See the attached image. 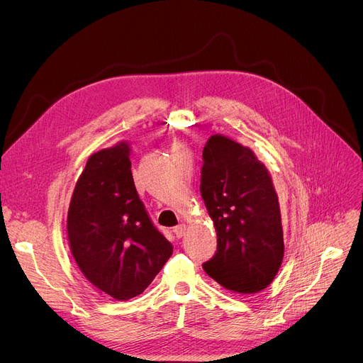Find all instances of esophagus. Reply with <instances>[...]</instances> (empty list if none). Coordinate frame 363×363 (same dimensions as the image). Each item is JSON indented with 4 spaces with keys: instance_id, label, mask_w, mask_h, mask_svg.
Returning <instances> with one entry per match:
<instances>
[{
    "instance_id": "34e87169",
    "label": "esophagus",
    "mask_w": 363,
    "mask_h": 363,
    "mask_svg": "<svg viewBox=\"0 0 363 363\" xmlns=\"http://www.w3.org/2000/svg\"><path fill=\"white\" fill-rule=\"evenodd\" d=\"M174 234H176V238H183L184 236V233H186V224H179V225H176L174 227Z\"/></svg>"
}]
</instances>
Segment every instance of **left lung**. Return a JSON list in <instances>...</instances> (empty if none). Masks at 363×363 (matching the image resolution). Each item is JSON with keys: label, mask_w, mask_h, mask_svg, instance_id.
Returning <instances> with one entry per match:
<instances>
[{"label": "left lung", "mask_w": 363, "mask_h": 363, "mask_svg": "<svg viewBox=\"0 0 363 363\" xmlns=\"http://www.w3.org/2000/svg\"><path fill=\"white\" fill-rule=\"evenodd\" d=\"M201 195L217 231V252L202 267L224 289L252 294L279 272L284 240L279 196L252 149L223 135L202 152Z\"/></svg>", "instance_id": "left-lung-1"}]
</instances>
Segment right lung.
<instances>
[{
    "mask_svg": "<svg viewBox=\"0 0 363 363\" xmlns=\"http://www.w3.org/2000/svg\"><path fill=\"white\" fill-rule=\"evenodd\" d=\"M130 168L127 142L92 154L67 214L77 267L92 286L117 301L143 293L173 253L139 199Z\"/></svg>",
    "mask_w": 363,
    "mask_h": 363,
    "instance_id": "right-lung-1",
    "label": "right lung"
}]
</instances>
